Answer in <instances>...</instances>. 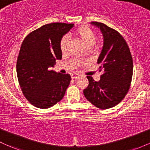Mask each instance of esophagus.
I'll list each match as a JSON object with an SVG mask.
<instances>
[{"instance_id": "1", "label": "esophagus", "mask_w": 150, "mask_h": 150, "mask_svg": "<svg viewBox=\"0 0 150 150\" xmlns=\"http://www.w3.org/2000/svg\"><path fill=\"white\" fill-rule=\"evenodd\" d=\"M79 76L80 75L77 73H72V75H71V78H72V79H76V78H79Z\"/></svg>"}]
</instances>
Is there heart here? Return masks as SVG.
<instances>
[{
  "label": "heart",
  "instance_id": "heart-1",
  "mask_svg": "<svg viewBox=\"0 0 150 150\" xmlns=\"http://www.w3.org/2000/svg\"><path fill=\"white\" fill-rule=\"evenodd\" d=\"M75 34L83 41L85 46L88 49H98L100 47V43L96 42V32L91 28L86 26H80L75 31ZM69 45V37L67 35L63 36L59 42V48L62 53H65L67 50Z\"/></svg>",
  "mask_w": 150,
  "mask_h": 150
}]
</instances>
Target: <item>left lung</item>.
Segmentation results:
<instances>
[{
    "label": "left lung",
    "instance_id": "left-lung-1",
    "mask_svg": "<svg viewBox=\"0 0 150 150\" xmlns=\"http://www.w3.org/2000/svg\"><path fill=\"white\" fill-rule=\"evenodd\" d=\"M103 33L104 45L98 59L100 80L96 82L87 76L88 86L85 97L97 108L108 109L119 104L130 88L133 75V59L124 37L116 30L103 23L93 21Z\"/></svg>",
    "mask_w": 150,
    "mask_h": 150
}]
</instances>
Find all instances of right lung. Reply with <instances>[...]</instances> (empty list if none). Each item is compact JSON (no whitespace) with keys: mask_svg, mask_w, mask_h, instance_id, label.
Returning a JSON list of instances; mask_svg holds the SVG:
<instances>
[{"mask_svg":"<svg viewBox=\"0 0 150 150\" xmlns=\"http://www.w3.org/2000/svg\"><path fill=\"white\" fill-rule=\"evenodd\" d=\"M73 23H52L29 33L23 39L16 63L18 83L31 105L49 108L60 101L71 80L69 74L49 70L62 59L59 42Z\"/></svg>","mask_w":150,"mask_h":150,"instance_id":"add662e5","label":"right lung"}]
</instances>
